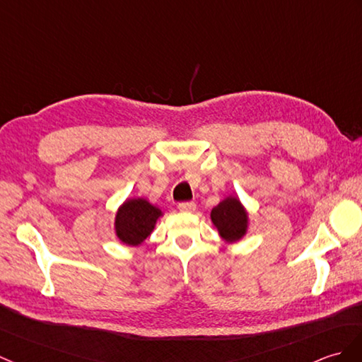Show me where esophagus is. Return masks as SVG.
<instances>
[{
    "mask_svg": "<svg viewBox=\"0 0 362 362\" xmlns=\"http://www.w3.org/2000/svg\"><path fill=\"white\" fill-rule=\"evenodd\" d=\"M179 209L183 213H192L196 209V204L194 202H180Z\"/></svg>",
    "mask_w": 362,
    "mask_h": 362,
    "instance_id": "1",
    "label": "esophagus"
}]
</instances>
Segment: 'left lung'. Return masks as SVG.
I'll use <instances>...</instances> for the list:
<instances>
[{
  "label": "left lung",
  "mask_w": 362,
  "mask_h": 362,
  "mask_svg": "<svg viewBox=\"0 0 362 362\" xmlns=\"http://www.w3.org/2000/svg\"><path fill=\"white\" fill-rule=\"evenodd\" d=\"M211 221L225 240L234 242L245 234L248 217L240 202L234 197H228L213 208Z\"/></svg>",
  "instance_id": "1"
}]
</instances>
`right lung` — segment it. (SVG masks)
<instances>
[{
    "label": "right lung",
    "mask_w": 362,
    "mask_h": 362,
    "mask_svg": "<svg viewBox=\"0 0 362 362\" xmlns=\"http://www.w3.org/2000/svg\"><path fill=\"white\" fill-rule=\"evenodd\" d=\"M160 216V209L145 199L126 200L115 217L117 236L128 245H140L154 230Z\"/></svg>",
    "instance_id": "1"
}]
</instances>
